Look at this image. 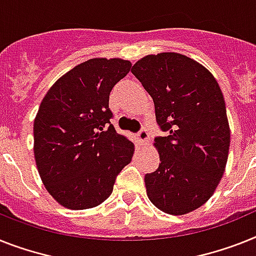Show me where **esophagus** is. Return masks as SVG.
<instances>
[{
	"instance_id": "34e87169",
	"label": "esophagus",
	"mask_w": 256,
	"mask_h": 256,
	"mask_svg": "<svg viewBox=\"0 0 256 256\" xmlns=\"http://www.w3.org/2000/svg\"><path fill=\"white\" fill-rule=\"evenodd\" d=\"M148 139H150V135H148L147 130L146 128H142L140 132H138V140L140 144H147Z\"/></svg>"
}]
</instances>
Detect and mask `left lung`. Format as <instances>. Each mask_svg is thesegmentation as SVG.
Masks as SVG:
<instances>
[{
    "mask_svg": "<svg viewBox=\"0 0 256 256\" xmlns=\"http://www.w3.org/2000/svg\"><path fill=\"white\" fill-rule=\"evenodd\" d=\"M154 98L166 136L154 146L160 164L144 177L148 199L169 214H186L214 195L226 166L230 128L218 80L188 56L148 54L132 68Z\"/></svg>",
    "mask_w": 256,
    "mask_h": 256,
    "instance_id": "8db88e82",
    "label": "left lung"
}]
</instances>
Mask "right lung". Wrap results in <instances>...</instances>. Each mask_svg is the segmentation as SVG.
Returning <instances> with one entry per match:
<instances>
[{
    "label": "right lung",
    "instance_id": "right-lung-1",
    "mask_svg": "<svg viewBox=\"0 0 256 256\" xmlns=\"http://www.w3.org/2000/svg\"><path fill=\"white\" fill-rule=\"evenodd\" d=\"M130 68L128 60H88L62 75L42 98L34 121V154L42 184L58 204H102L132 161L134 143L116 132L109 109L112 88Z\"/></svg>",
    "mask_w": 256,
    "mask_h": 256
}]
</instances>
